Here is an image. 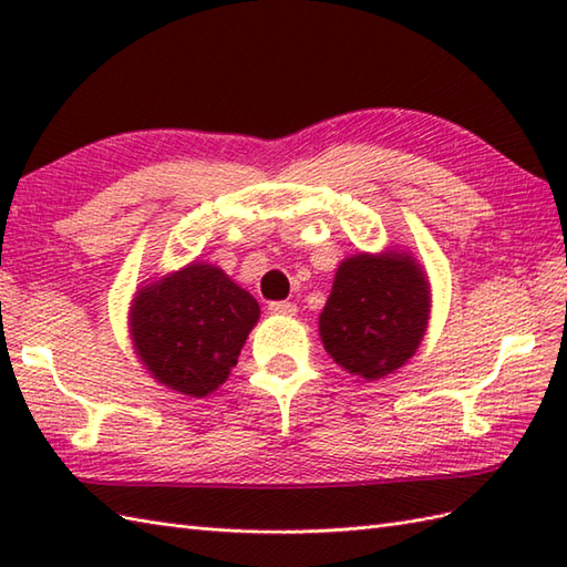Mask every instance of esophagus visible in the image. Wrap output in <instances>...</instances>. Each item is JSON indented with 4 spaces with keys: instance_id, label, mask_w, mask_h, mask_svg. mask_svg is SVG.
Masks as SVG:
<instances>
[{
    "instance_id": "obj_1",
    "label": "esophagus",
    "mask_w": 567,
    "mask_h": 567,
    "mask_svg": "<svg viewBox=\"0 0 567 567\" xmlns=\"http://www.w3.org/2000/svg\"><path fill=\"white\" fill-rule=\"evenodd\" d=\"M268 309H270V315H277V317H295V311H297V307L292 302H270Z\"/></svg>"
}]
</instances>
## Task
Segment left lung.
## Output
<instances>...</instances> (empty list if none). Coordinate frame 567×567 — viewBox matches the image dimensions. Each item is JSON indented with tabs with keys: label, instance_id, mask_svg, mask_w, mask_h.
<instances>
[{
	"label": "left lung",
	"instance_id": "8db88e82",
	"mask_svg": "<svg viewBox=\"0 0 567 567\" xmlns=\"http://www.w3.org/2000/svg\"><path fill=\"white\" fill-rule=\"evenodd\" d=\"M429 321V282L406 252L341 262L319 317L327 353L353 375L378 380L416 353Z\"/></svg>",
	"mask_w": 567,
	"mask_h": 567
}]
</instances>
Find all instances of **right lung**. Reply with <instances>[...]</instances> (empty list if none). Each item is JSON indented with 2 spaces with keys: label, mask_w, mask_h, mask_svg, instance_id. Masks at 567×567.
Masks as SVG:
<instances>
[{
  "label": "right lung",
  "mask_w": 567,
  "mask_h": 567,
  "mask_svg": "<svg viewBox=\"0 0 567 567\" xmlns=\"http://www.w3.org/2000/svg\"><path fill=\"white\" fill-rule=\"evenodd\" d=\"M260 307L214 265L192 262L136 297L131 333L153 378L189 396L214 392L236 365Z\"/></svg>",
  "instance_id": "1"
}]
</instances>
